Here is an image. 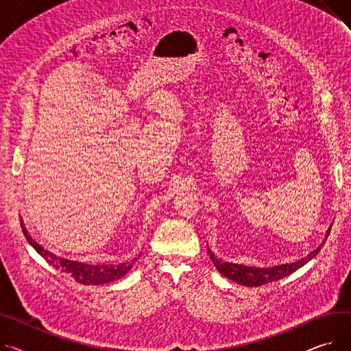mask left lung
Segmentation results:
<instances>
[{
	"instance_id": "left-lung-1",
	"label": "left lung",
	"mask_w": 351,
	"mask_h": 351,
	"mask_svg": "<svg viewBox=\"0 0 351 351\" xmlns=\"http://www.w3.org/2000/svg\"><path fill=\"white\" fill-rule=\"evenodd\" d=\"M330 230H328L326 232V239H328ZM322 245L317 247L316 250H313L311 254H308V256L302 258L299 261L291 263V264H282V265H276V267H269V268H256V267H247L243 264H232V263H226L221 261L217 256H215V254L210 251V248L207 247V252L210 255V260L213 261V264L216 265L217 271L224 275L226 278L231 279V281L239 282L241 285L245 287H260V285H265L274 281H278V279L285 278L289 274L295 272L298 268L305 265L308 261H311L313 256L320 251Z\"/></svg>"
}]
</instances>
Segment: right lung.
Listing matches in <instances>:
<instances>
[{"instance_id": "add662e5", "label": "right lung", "mask_w": 351, "mask_h": 351, "mask_svg": "<svg viewBox=\"0 0 351 351\" xmlns=\"http://www.w3.org/2000/svg\"><path fill=\"white\" fill-rule=\"evenodd\" d=\"M21 227H22L23 236H25L28 243L36 250V252L42 256V258H45L46 263H49L56 269H62V271L70 274L77 282H80L83 285H100V284L112 282V281H115V279H120L121 276H124L132 268L134 263H121L119 265H112V264L91 265V264H84V263H79V261L62 258V256H58V255L52 254L51 251L45 250L42 245H39L29 236V232L25 228V226H23L22 220H21ZM134 261H136V258Z\"/></svg>"}]
</instances>
